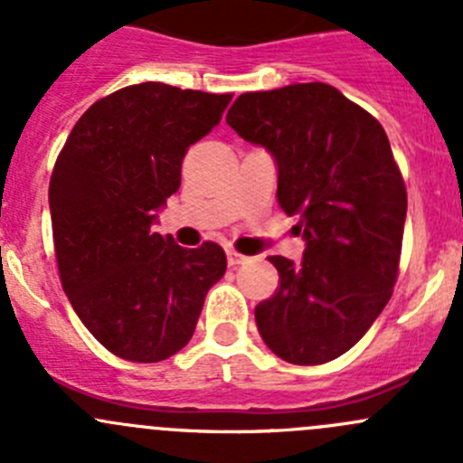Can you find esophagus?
Instances as JSON below:
<instances>
[{
	"mask_svg": "<svg viewBox=\"0 0 463 463\" xmlns=\"http://www.w3.org/2000/svg\"><path fill=\"white\" fill-rule=\"evenodd\" d=\"M226 260H228V266H240V264H246V261H249L246 255L237 253V250H232V249L226 250Z\"/></svg>",
	"mask_w": 463,
	"mask_h": 463,
	"instance_id": "obj_1",
	"label": "esophagus"
}]
</instances>
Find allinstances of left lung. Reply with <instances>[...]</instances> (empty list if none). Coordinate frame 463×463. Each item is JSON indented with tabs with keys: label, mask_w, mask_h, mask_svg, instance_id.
<instances>
[{
	"label": "left lung",
	"mask_w": 463,
	"mask_h": 463,
	"mask_svg": "<svg viewBox=\"0 0 463 463\" xmlns=\"http://www.w3.org/2000/svg\"><path fill=\"white\" fill-rule=\"evenodd\" d=\"M226 123L278 165L305 258L273 255L279 288L255 307L266 347L293 365L343 356L392 298L408 194L385 129L325 82L241 93Z\"/></svg>",
	"instance_id": "obj_1"
}]
</instances>
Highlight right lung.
<instances>
[{
	"label": "right lung",
	"mask_w": 463,
	"mask_h": 463,
	"mask_svg": "<svg viewBox=\"0 0 463 463\" xmlns=\"http://www.w3.org/2000/svg\"><path fill=\"white\" fill-rule=\"evenodd\" d=\"M231 100L163 82L125 87L89 107L55 161L49 208L62 288L93 338L125 361L184 349L226 273L222 246L184 249L152 226L179 190L188 147Z\"/></svg>",
	"instance_id": "right-lung-1"
}]
</instances>
